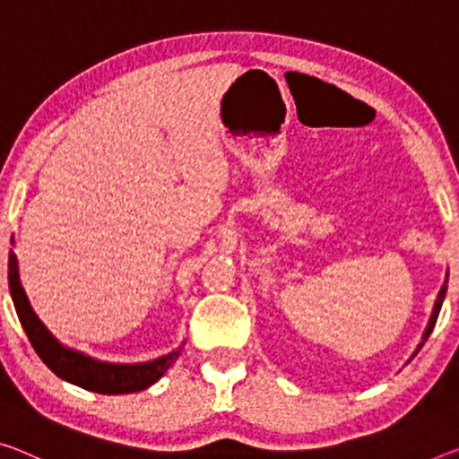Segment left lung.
Listing matches in <instances>:
<instances>
[{
	"label": "left lung",
	"mask_w": 459,
	"mask_h": 459,
	"mask_svg": "<svg viewBox=\"0 0 459 459\" xmlns=\"http://www.w3.org/2000/svg\"><path fill=\"white\" fill-rule=\"evenodd\" d=\"M446 293H447V279H446V283H443V287L439 289V293H437V299H435V306H433L431 318H429V324H427L425 333H422V341L419 342V347H417V351H414V355H417V352L422 349V344H425V341H427V338H429V334L433 333V328H435V322H437V318H439V312H441L443 299H446ZM414 355H412V357H414ZM412 357H411V359H412Z\"/></svg>",
	"instance_id": "8db88e82"
}]
</instances>
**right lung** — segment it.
Masks as SVG:
<instances>
[{
	"instance_id": "add662e5",
	"label": "right lung",
	"mask_w": 459,
	"mask_h": 459,
	"mask_svg": "<svg viewBox=\"0 0 459 459\" xmlns=\"http://www.w3.org/2000/svg\"><path fill=\"white\" fill-rule=\"evenodd\" d=\"M13 242V236H12ZM8 281H10V293L13 307L22 324L26 336L30 338L34 351L42 359V363L51 369L55 376H59L65 382L80 385L83 390L96 392V394H133L147 390L153 385L164 373L172 368L176 359H178L182 351V342L178 349L161 355L158 359L145 363H108L100 361L86 355V352L69 349L61 344L55 334L48 330L42 320L34 312L30 306V299L20 281V269H18V256L10 250L8 258Z\"/></svg>"
}]
</instances>
